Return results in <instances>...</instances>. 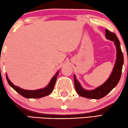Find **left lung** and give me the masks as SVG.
I'll return each mask as SVG.
<instances>
[{"label":"left lung","mask_w":128,"mask_h":128,"mask_svg":"<svg viewBox=\"0 0 128 128\" xmlns=\"http://www.w3.org/2000/svg\"><path fill=\"white\" fill-rule=\"evenodd\" d=\"M105 32L106 38L107 39L114 42L116 48V58L114 67L110 77L104 83L100 86L97 87L95 90H86L83 88L78 81L76 79V76L74 75L76 90L77 94L82 97L94 99H101L107 95L112 89L116 87L121 78L124 64V56L121 49L120 41L115 33L111 32L108 29H106Z\"/></svg>","instance_id":"8db88e82"}]
</instances>
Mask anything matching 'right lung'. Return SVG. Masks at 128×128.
I'll list each match as a JSON object with an SVG mask.
<instances>
[{
    "label": "right lung",
    "instance_id": "obj_1",
    "mask_svg": "<svg viewBox=\"0 0 128 128\" xmlns=\"http://www.w3.org/2000/svg\"><path fill=\"white\" fill-rule=\"evenodd\" d=\"M59 74V71L56 72L54 76L52 78L50 82L48 84V86L44 88L40 89V90H24L22 88H20L17 86H15L11 82L10 80L8 79V77L6 74V78L8 83L10 85V86H12L14 90L17 92L18 94L24 96L26 98H32V99H37V98H40L44 97V96L49 95L50 94L52 93L53 91L54 86L56 82V80L57 79V76Z\"/></svg>",
    "mask_w": 128,
    "mask_h": 128
}]
</instances>
